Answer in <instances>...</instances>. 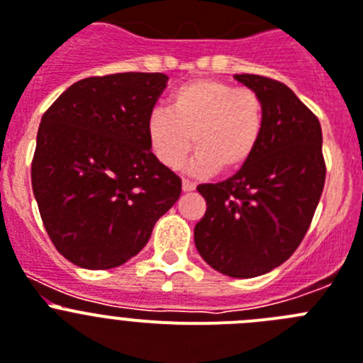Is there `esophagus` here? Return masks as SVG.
Listing matches in <instances>:
<instances>
[{
	"label": "esophagus",
	"mask_w": 363,
	"mask_h": 363,
	"mask_svg": "<svg viewBox=\"0 0 363 363\" xmlns=\"http://www.w3.org/2000/svg\"><path fill=\"white\" fill-rule=\"evenodd\" d=\"M195 189V182L188 181V179H182V191L189 194V191H194Z\"/></svg>",
	"instance_id": "obj_1"
}]
</instances>
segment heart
I'll return each instance as SVG.
<instances>
[{"mask_svg":"<svg viewBox=\"0 0 363 363\" xmlns=\"http://www.w3.org/2000/svg\"><path fill=\"white\" fill-rule=\"evenodd\" d=\"M264 121L259 94L201 77L175 88L168 112L155 108L150 113L146 137L155 159L166 168H177L194 145L197 172L235 174L259 148Z\"/></svg>","mask_w":363,"mask_h":363,"instance_id":"b5f03b06","label":"heart"}]
</instances>
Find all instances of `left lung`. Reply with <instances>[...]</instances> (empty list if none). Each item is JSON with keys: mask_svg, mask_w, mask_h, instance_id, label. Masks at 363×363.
<instances>
[{"mask_svg": "<svg viewBox=\"0 0 363 363\" xmlns=\"http://www.w3.org/2000/svg\"><path fill=\"white\" fill-rule=\"evenodd\" d=\"M235 79L262 99V139L233 177L197 186L206 213L194 235L213 269L251 279L279 267L300 246L324 189L325 162L318 119L291 88L255 74Z\"/></svg>", "mask_w": 363, "mask_h": 363, "instance_id": "1", "label": "left lung"}]
</instances>
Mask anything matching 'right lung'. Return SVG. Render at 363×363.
I'll list each match as a JSON object with an SVG mask.
<instances>
[{
  "label": "right lung",
  "mask_w": 363,
  "mask_h": 363,
  "mask_svg": "<svg viewBox=\"0 0 363 363\" xmlns=\"http://www.w3.org/2000/svg\"><path fill=\"white\" fill-rule=\"evenodd\" d=\"M166 83L159 72L86 77L41 117L32 189L52 244L72 264H125L177 202L181 179L155 159L146 137Z\"/></svg>",
  "instance_id": "1"
}]
</instances>
